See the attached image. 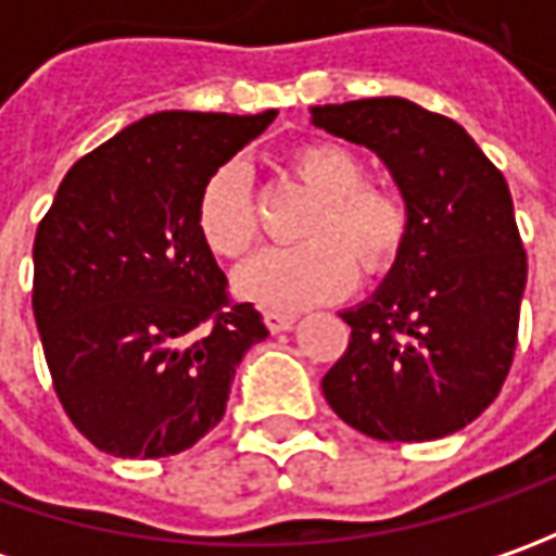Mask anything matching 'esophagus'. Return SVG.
I'll return each mask as SVG.
<instances>
[{
	"instance_id": "obj_1",
	"label": "esophagus",
	"mask_w": 556,
	"mask_h": 556,
	"mask_svg": "<svg viewBox=\"0 0 556 556\" xmlns=\"http://www.w3.org/2000/svg\"><path fill=\"white\" fill-rule=\"evenodd\" d=\"M263 321H266V328L271 333H281L290 331V328L296 325V315H288V312H266Z\"/></svg>"
}]
</instances>
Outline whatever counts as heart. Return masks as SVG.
<instances>
[{"instance_id": "b5f03b06", "label": "heart", "mask_w": 556, "mask_h": 556, "mask_svg": "<svg viewBox=\"0 0 556 556\" xmlns=\"http://www.w3.org/2000/svg\"><path fill=\"white\" fill-rule=\"evenodd\" d=\"M290 173L321 198L303 247H268L235 271V290L268 312H300L343 296L365 271H383L408 238L399 194L365 185L368 169L343 144L315 141L290 154ZM198 231L223 260H238L256 241V206L241 163L219 166L198 198Z\"/></svg>"}]
</instances>
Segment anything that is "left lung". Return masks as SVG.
Returning <instances> with one entry per match:
<instances>
[{"label": "left lung", "instance_id": "left-lung-1", "mask_svg": "<svg viewBox=\"0 0 556 556\" xmlns=\"http://www.w3.org/2000/svg\"><path fill=\"white\" fill-rule=\"evenodd\" d=\"M309 123L390 169L408 238L321 380L337 417L380 442L442 439L480 417L514 362L526 253L504 176L455 119L408 98L315 104Z\"/></svg>", "mask_w": 556, "mask_h": 556}]
</instances>
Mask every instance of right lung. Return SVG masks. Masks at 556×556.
<instances>
[{
	"label": "right lung",
	"mask_w": 556,
	"mask_h": 556,
	"mask_svg": "<svg viewBox=\"0 0 556 556\" xmlns=\"http://www.w3.org/2000/svg\"><path fill=\"white\" fill-rule=\"evenodd\" d=\"M271 119H136L71 166L36 228L33 315L54 393L114 458H166L206 437L244 353L268 337L253 303L228 306L198 198Z\"/></svg>",
	"instance_id": "1"
}]
</instances>
